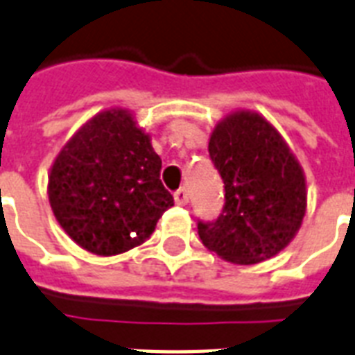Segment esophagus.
Wrapping results in <instances>:
<instances>
[{
  "mask_svg": "<svg viewBox=\"0 0 355 355\" xmlns=\"http://www.w3.org/2000/svg\"><path fill=\"white\" fill-rule=\"evenodd\" d=\"M187 191L186 187H178L177 191H175V202L178 204V206H186L187 204Z\"/></svg>",
  "mask_w": 355,
  "mask_h": 355,
  "instance_id": "34e87169",
  "label": "esophagus"
}]
</instances>
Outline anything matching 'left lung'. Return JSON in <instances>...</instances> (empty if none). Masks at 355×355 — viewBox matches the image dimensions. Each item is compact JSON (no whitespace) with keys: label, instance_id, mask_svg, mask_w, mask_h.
Listing matches in <instances>:
<instances>
[{"label":"left lung","instance_id":"1","mask_svg":"<svg viewBox=\"0 0 355 355\" xmlns=\"http://www.w3.org/2000/svg\"><path fill=\"white\" fill-rule=\"evenodd\" d=\"M207 151L224 182V206L213 223L198 220L204 246L237 264L277 255L306 209L304 175L286 142L257 112L239 111L215 128Z\"/></svg>","mask_w":355,"mask_h":355}]
</instances>
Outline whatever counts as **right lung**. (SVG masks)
Segmentation results:
<instances>
[{"instance_id":"add662e5","label":"right lung","mask_w":355,"mask_h":355,"mask_svg":"<svg viewBox=\"0 0 355 355\" xmlns=\"http://www.w3.org/2000/svg\"><path fill=\"white\" fill-rule=\"evenodd\" d=\"M162 160L122 109L100 112L74 135L49 177L54 217L96 255L142 244L175 204L160 180Z\"/></svg>"}]
</instances>
